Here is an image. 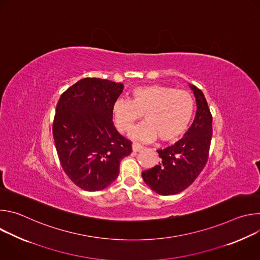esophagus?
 Masks as SVG:
<instances>
[{
	"label": "esophagus",
	"mask_w": 260,
	"mask_h": 260,
	"mask_svg": "<svg viewBox=\"0 0 260 260\" xmlns=\"http://www.w3.org/2000/svg\"><path fill=\"white\" fill-rule=\"evenodd\" d=\"M132 147H133V151L134 152H139L140 150L143 149V146L140 143H138V142H134Z\"/></svg>",
	"instance_id": "1"
}]
</instances>
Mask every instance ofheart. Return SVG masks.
I'll use <instances>...</instances> for the list:
<instances>
[{
    "instance_id": "b5f03b06",
    "label": "heart",
    "mask_w": 260,
    "mask_h": 260,
    "mask_svg": "<svg viewBox=\"0 0 260 260\" xmlns=\"http://www.w3.org/2000/svg\"><path fill=\"white\" fill-rule=\"evenodd\" d=\"M193 112L194 99L190 92L159 84L135 87L129 101L118 99L112 106V116L119 132H129L144 114L146 122L136 127L131 136L140 140H153L158 136L164 142L173 141L186 131Z\"/></svg>"
}]
</instances>
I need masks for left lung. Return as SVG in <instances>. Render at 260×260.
<instances>
[{
	"instance_id": "obj_1",
	"label": "left lung",
	"mask_w": 260,
	"mask_h": 260,
	"mask_svg": "<svg viewBox=\"0 0 260 260\" xmlns=\"http://www.w3.org/2000/svg\"><path fill=\"white\" fill-rule=\"evenodd\" d=\"M197 101V114L188 132L172 146L157 150L160 162L144 171L142 177L153 191L177 194L194 182L205 168L212 139V114L201 89L190 84Z\"/></svg>"
}]
</instances>
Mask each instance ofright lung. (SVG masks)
Listing matches in <instances>:
<instances>
[{
    "instance_id": "right-lung-1",
    "label": "right lung",
    "mask_w": 260,
    "mask_h": 260,
    "mask_svg": "<svg viewBox=\"0 0 260 260\" xmlns=\"http://www.w3.org/2000/svg\"><path fill=\"white\" fill-rule=\"evenodd\" d=\"M123 84L84 78L69 87L55 109L52 133L67 176L86 191H99L119 175L120 160L132 153V142L112 121L113 103Z\"/></svg>"
}]
</instances>
